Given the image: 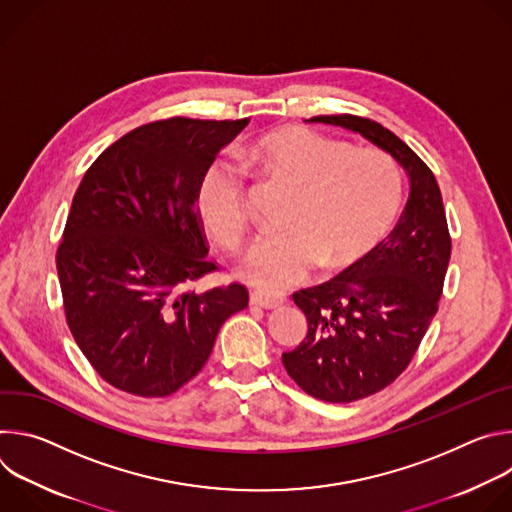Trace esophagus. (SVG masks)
<instances>
[{
	"label": "esophagus",
	"instance_id": "obj_1",
	"mask_svg": "<svg viewBox=\"0 0 512 512\" xmlns=\"http://www.w3.org/2000/svg\"><path fill=\"white\" fill-rule=\"evenodd\" d=\"M251 304L259 306L263 310H275L285 304V296L271 294V291H263V289H255V291H251Z\"/></svg>",
	"mask_w": 512,
	"mask_h": 512
}]
</instances>
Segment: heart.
<instances>
[{"label": "heart", "instance_id": "b5f03b06", "mask_svg": "<svg viewBox=\"0 0 512 512\" xmlns=\"http://www.w3.org/2000/svg\"><path fill=\"white\" fill-rule=\"evenodd\" d=\"M247 170L291 190L285 235L253 241L239 273L265 289L304 281L318 265L342 269L369 255L391 231L403 196L397 164L379 150H352L304 127H277L245 143ZM196 210L206 231L235 247L249 225L245 182L237 166L210 162L196 184Z\"/></svg>", "mask_w": 512, "mask_h": 512}]
</instances>
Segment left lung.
<instances>
[{
    "label": "left lung",
    "mask_w": 512,
    "mask_h": 512,
    "mask_svg": "<svg viewBox=\"0 0 512 512\" xmlns=\"http://www.w3.org/2000/svg\"><path fill=\"white\" fill-rule=\"evenodd\" d=\"M387 152L407 174L409 198L395 231L334 279L300 289L308 334L283 352L287 375L308 395L350 403L391 385L411 362L442 296L452 241L440 186L395 133L356 115H320Z\"/></svg>",
    "instance_id": "8db88e82"
}]
</instances>
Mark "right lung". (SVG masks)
Segmentation results:
<instances>
[{
    "instance_id": "obj_1",
    "label": "right lung",
    "mask_w": 512,
    "mask_h": 512,
    "mask_svg": "<svg viewBox=\"0 0 512 512\" xmlns=\"http://www.w3.org/2000/svg\"><path fill=\"white\" fill-rule=\"evenodd\" d=\"M249 123L174 117L141 125L87 170L56 269L68 328L115 389L166 397L194 379L229 316L249 304L239 283L182 291L214 271L196 184Z\"/></svg>"
}]
</instances>
